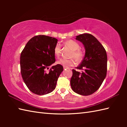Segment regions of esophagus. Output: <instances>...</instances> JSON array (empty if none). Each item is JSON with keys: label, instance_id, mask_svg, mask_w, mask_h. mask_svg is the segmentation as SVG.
<instances>
[{"label": "esophagus", "instance_id": "34e87169", "mask_svg": "<svg viewBox=\"0 0 127 127\" xmlns=\"http://www.w3.org/2000/svg\"><path fill=\"white\" fill-rule=\"evenodd\" d=\"M68 68H67V67H65V66H64V69H68Z\"/></svg>", "mask_w": 127, "mask_h": 127}]
</instances>
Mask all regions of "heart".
I'll return each mask as SVG.
<instances>
[{
    "label": "heart",
    "instance_id": "b5f03b06",
    "mask_svg": "<svg viewBox=\"0 0 127 127\" xmlns=\"http://www.w3.org/2000/svg\"><path fill=\"white\" fill-rule=\"evenodd\" d=\"M67 47L72 51L71 53V57H74L77 62H81L83 58V53L81 51L79 50L80 46L79 44L73 40H67L64 42ZM61 47L59 44H56L54 48V54L56 57L59 58L61 55ZM57 63L59 65H61L65 67H70L74 66L76 64V61L74 59H61L57 62Z\"/></svg>",
    "mask_w": 127,
    "mask_h": 127
}]
</instances>
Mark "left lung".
Returning <instances> with one entry per match:
<instances>
[{"mask_svg": "<svg viewBox=\"0 0 127 127\" xmlns=\"http://www.w3.org/2000/svg\"><path fill=\"white\" fill-rule=\"evenodd\" d=\"M85 48V55L76 69L85 70L80 73L72 69L70 85L72 91L80 95H89L100 87L106 76L107 54L104 47L90 34L76 36Z\"/></svg>", "mask_w": 127, "mask_h": 127, "instance_id": "obj_1", "label": "left lung"}]
</instances>
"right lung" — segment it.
<instances>
[{"label": "right lung", "mask_w": 127, "mask_h": 127, "mask_svg": "<svg viewBox=\"0 0 127 127\" xmlns=\"http://www.w3.org/2000/svg\"><path fill=\"white\" fill-rule=\"evenodd\" d=\"M58 40L46 35H36L27 43L20 57L21 72L25 84L37 95L50 93L55 90L57 81L63 71L61 65L52 66L49 72L46 69L56 61L54 48Z\"/></svg>", "instance_id": "1"}]
</instances>
